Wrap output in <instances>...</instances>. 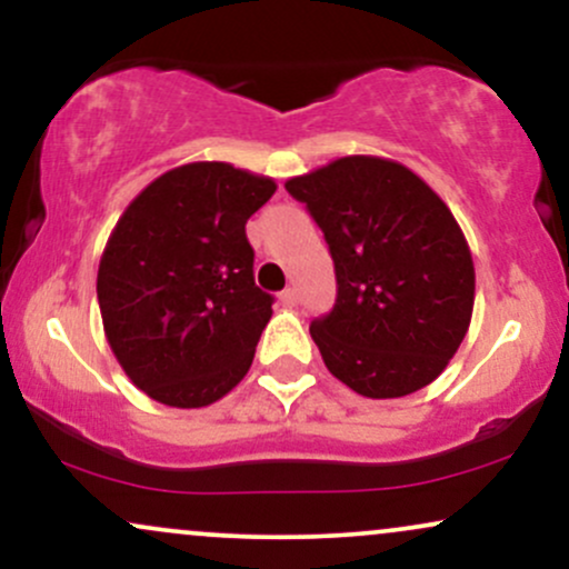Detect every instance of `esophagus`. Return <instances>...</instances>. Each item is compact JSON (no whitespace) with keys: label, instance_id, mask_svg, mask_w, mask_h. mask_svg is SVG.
Listing matches in <instances>:
<instances>
[{"label":"esophagus","instance_id":"1","mask_svg":"<svg viewBox=\"0 0 569 569\" xmlns=\"http://www.w3.org/2000/svg\"><path fill=\"white\" fill-rule=\"evenodd\" d=\"M278 299H280V305H283V307H293V305L299 302L297 289H283V291H280Z\"/></svg>","mask_w":569,"mask_h":569}]
</instances>
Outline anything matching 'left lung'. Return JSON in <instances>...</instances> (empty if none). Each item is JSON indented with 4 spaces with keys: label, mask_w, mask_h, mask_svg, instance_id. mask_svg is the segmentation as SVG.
Masks as SVG:
<instances>
[{
    "label": "left lung",
    "mask_w": 569,
    "mask_h": 569,
    "mask_svg": "<svg viewBox=\"0 0 569 569\" xmlns=\"http://www.w3.org/2000/svg\"><path fill=\"white\" fill-rule=\"evenodd\" d=\"M286 189L323 230L337 305L310 323L326 369L367 398H401L447 369L471 326L476 272L439 194L396 160L350 154Z\"/></svg>",
    "instance_id": "1"
}]
</instances>
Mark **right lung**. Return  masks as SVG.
Instances as JSON below:
<instances>
[{
	"label": "right lung",
	"mask_w": 569,
	"mask_h": 569,
	"mask_svg": "<svg viewBox=\"0 0 569 569\" xmlns=\"http://www.w3.org/2000/svg\"><path fill=\"white\" fill-rule=\"evenodd\" d=\"M276 189L230 162H187L143 187L109 234L96 280L103 335L154 401L208 407L251 369L272 297L253 283L246 221Z\"/></svg>",
	"instance_id": "right-lung-1"
}]
</instances>
